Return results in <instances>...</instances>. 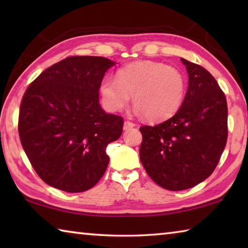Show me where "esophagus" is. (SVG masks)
Listing matches in <instances>:
<instances>
[{
	"instance_id": "1",
	"label": "esophagus",
	"mask_w": 248,
	"mask_h": 248,
	"mask_svg": "<svg viewBox=\"0 0 248 248\" xmlns=\"http://www.w3.org/2000/svg\"><path fill=\"white\" fill-rule=\"evenodd\" d=\"M134 125H136V124H134L133 123H130V121H124V130H129V129L133 128Z\"/></svg>"
}]
</instances>
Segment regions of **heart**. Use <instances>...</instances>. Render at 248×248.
<instances>
[{
  "instance_id": "b5f03b06",
  "label": "heart",
  "mask_w": 248,
  "mask_h": 248,
  "mask_svg": "<svg viewBox=\"0 0 248 248\" xmlns=\"http://www.w3.org/2000/svg\"><path fill=\"white\" fill-rule=\"evenodd\" d=\"M108 110L121 111L130 99L139 115L151 121L170 118L178 111L186 94V79L179 70L154 61L131 63L106 77L99 85Z\"/></svg>"
}]
</instances>
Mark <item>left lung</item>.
<instances>
[{
    "instance_id": "obj_1",
    "label": "left lung",
    "mask_w": 248,
    "mask_h": 248,
    "mask_svg": "<svg viewBox=\"0 0 248 248\" xmlns=\"http://www.w3.org/2000/svg\"><path fill=\"white\" fill-rule=\"evenodd\" d=\"M188 89L178 111L164 123L140 128V159L154 183L167 190L189 189L207 179L228 139V104L207 70L180 59Z\"/></svg>"
}]
</instances>
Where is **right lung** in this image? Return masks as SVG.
<instances>
[{
    "instance_id": "1",
    "label": "right lung",
    "mask_w": 248,
    "mask_h": 248,
    "mask_svg": "<svg viewBox=\"0 0 248 248\" xmlns=\"http://www.w3.org/2000/svg\"><path fill=\"white\" fill-rule=\"evenodd\" d=\"M116 62L69 57L45 70L23 96L18 133L33 170L49 186L83 192L108 166L106 148L123 133L124 119L99 105V85Z\"/></svg>"
}]
</instances>
